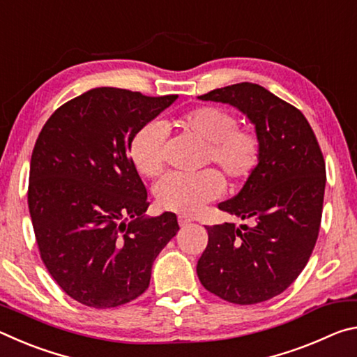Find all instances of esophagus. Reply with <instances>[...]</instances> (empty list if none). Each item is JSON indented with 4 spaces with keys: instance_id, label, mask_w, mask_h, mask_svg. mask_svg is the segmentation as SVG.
Segmentation results:
<instances>
[{
    "instance_id": "34e87169",
    "label": "esophagus",
    "mask_w": 357,
    "mask_h": 357,
    "mask_svg": "<svg viewBox=\"0 0 357 357\" xmlns=\"http://www.w3.org/2000/svg\"><path fill=\"white\" fill-rule=\"evenodd\" d=\"M178 222H179V227L184 228V227L189 225V223L192 222V219H190V217H187V215H179L178 217Z\"/></svg>"
}]
</instances>
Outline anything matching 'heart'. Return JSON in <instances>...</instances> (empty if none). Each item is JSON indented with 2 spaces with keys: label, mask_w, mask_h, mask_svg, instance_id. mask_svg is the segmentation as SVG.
<instances>
[{
  "label": "heart",
  "mask_w": 357,
  "mask_h": 357,
  "mask_svg": "<svg viewBox=\"0 0 357 357\" xmlns=\"http://www.w3.org/2000/svg\"><path fill=\"white\" fill-rule=\"evenodd\" d=\"M174 124L184 134L204 143L203 165L219 168L229 184L249 179L261 160V138L250 128H239L231 112L217 105H202L181 114ZM165 128L157 121L143 124L129 143V157L143 176H157L165 165ZM220 174L214 170L170 173L155 185V198L167 211L193 214L222 193Z\"/></svg>",
  "instance_id": "b5f03b06"
}]
</instances>
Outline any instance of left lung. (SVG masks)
Returning <instances> with one entry per match:
<instances>
[{
  "label": "left lung",
  "instance_id": "1",
  "mask_svg": "<svg viewBox=\"0 0 357 357\" xmlns=\"http://www.w3.org/2000/svg\"><path fill=\"white\" fill-rule=\"evenodd\" d=\"M198 98L239 108L263 146L255 173L219 204L250 225L206 227L198 279L223 301L258 304L285 291L309 261L321 225L324 157L304 114L259 84H229Z\"/></svg>",
  "mask_w": 357,
  "mask_h": 357
}]
</instances>
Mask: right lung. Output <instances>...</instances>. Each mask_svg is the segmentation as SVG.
<instances>
[{
  "label": "right lung",
  "instance_id": "add662e5",
  "mask_svg": "<svg viewBox=\"0 0 357 357\" xmlns=\"http://www.w3.org/2000/svg\"><path fill=\"white\" fill-rule=\"evenodd\" d=\"M176 99L89 89L55 110L36 140L28 184L36 243L50 275L83 305L137 299L178 233L173 213L143 215L148 192L128 154L135 130Z\"/></svg>",
  "mask_w": 357,
  "mask_h": 357
}]
</instances>
